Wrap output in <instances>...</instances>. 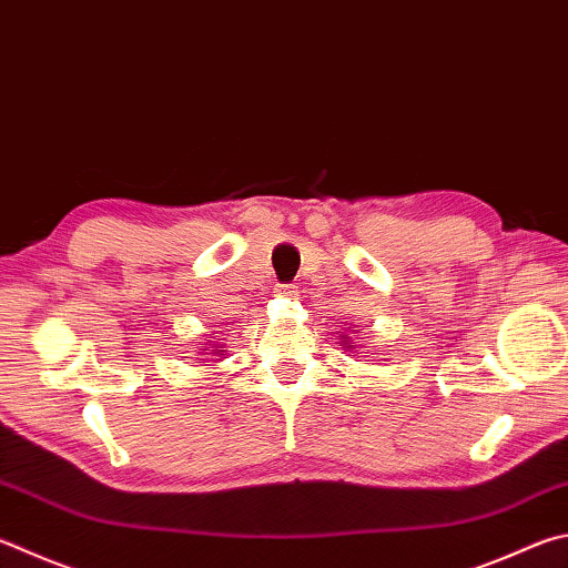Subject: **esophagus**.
<instances>
[{"label": "esophagus", "instance_id": "34e87169", "mask_svg": "<svg viewBox=\"0 0 568 568\" xmlns=\"http://www.w3.org/2000/svg\"><path fill=\"white\" fill-rule=\"evenodd\" d=\"M275 293L281 297H295L297 295V287L295 285H277Z\"/></svg>", "mask_w": 568, "mask_h": 568}]
</instances>
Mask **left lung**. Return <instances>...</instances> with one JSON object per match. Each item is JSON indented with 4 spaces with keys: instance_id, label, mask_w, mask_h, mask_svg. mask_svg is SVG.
Instances as JSON below:
<instances>
[{
    "instance_id": "1",
    "label": "left lung",
    "mask_w": 568,
    "mask_h": 568,
    "mask_svg": "<svg viewBox=\"0 0 568 568\" xmlns=\"http://www.w3.org/2000/svg\"><path fill=\"white\" fill-rule=\"evenodd\" d=\"M349 333H353V329H349ZM339 345L345 347V353H353V349H355V343H353V337H349V335H339Z\"/></svg>"
}]
</instances>
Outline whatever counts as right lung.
<instances>
[{
    "mask_svg": "<svg viewBox=\"0 0 568 568\" xmlns=\"http://www.w3.org/2000/svg\"><path fill=\"white\" fill-rule=\"evenodd\" d=\"M205 345H209V347H201V355H211V357H219V359L225 355V349H223L221 343H213V339H209ZM219 359H215V363H219Z\"/></svg>",
    "mask_w": 568,
    "mask_h": 568,
    "instance_id": "obj_1",
    "label": "right lung"
}]
</instances>
